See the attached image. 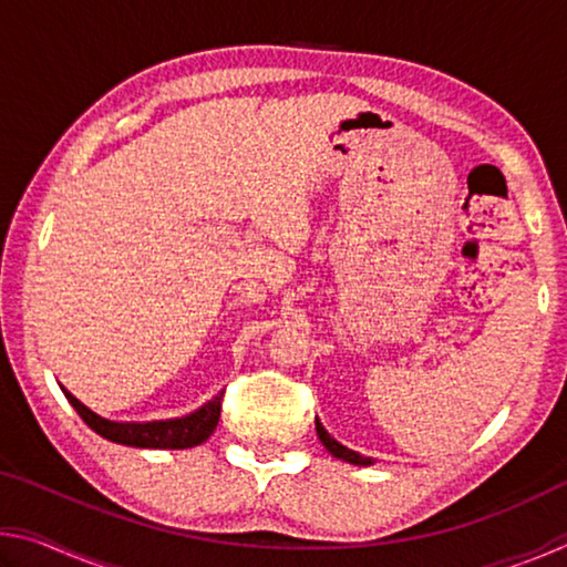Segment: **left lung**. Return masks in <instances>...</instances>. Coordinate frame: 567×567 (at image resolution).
I'll return each instance as SVG.
<instances>
[{
  "label": "left lung",
  "mask_w": 567,
  "mask_h": 567,
  "mask_svg": "<svg viewBox=\"0 0 567 567\" xmlns=\"http://www.w3.org/2000/svg\"><path fill=\"white\" fill-rule=\"evenodd\" d=\"M315 430H318V437H320V443L324 445V450H328V453L332 455V457H338V460H342V463H350V465H360V467H370V465H375V460L372 457H364V455H360V453H354V450H350V447H344L342 443H338V440H334L328 430L322 427V422L315 417Z\"/></svg>",
  "instance_id": "8db88e82"
}]
</instances>
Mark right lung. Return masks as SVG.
<instances>
[{
  "mask_svg": "<svg viewBox=\"0 0 567 567\" xmlns=\"http://www.w3.org/2000/svg\"><path fill=\"white\" fill-rule=\"evenodd\" d=\"M64 398L76 410L94 433L104 440L127 447H150V450H187L195 445H203L205 440L215 433L219 422V405H223V392H217L213 400H207L203 408L182 417H167V420H147V422H122L102 417L92 408L76 400L70 390L60 385Z\"/></svg>",
  "mask_w": 567,
  "mask_h": 567,
  "instance_id": "add662e5",
  "label": "right lung"
}]
</instances>
